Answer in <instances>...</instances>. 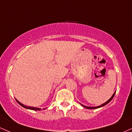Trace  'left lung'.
Returning <instances> with one entry per match:
<instances>
[{
  "label": "left lung",
  "mask_w": 132,
  "mask_h": 132,
  "mask_svg": "<svg viewBox=\"0 0 132 132\" xmlns=\"http://www.w3.org/2000/svg\"><path fill=\"white\" fill-rule=\"evenodd\" d=\"M115 93H116V92L114 93H113V95H112V96L110 98L109 100H108V101H106V102L105 103H104L103 104H102V105H100V106H93V107H90V106H85V105H82V104H81V105H82V106L83 107H85V108H87V109H96V108H101V107H102V106H105V105H107V104L108 103L110 102V101L111 100L113 99V97H114V96H115Z\"/></svg>",
  "instance_id": "left-lung-1"
}]
</instances>
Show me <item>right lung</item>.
Listing matches in <instances>:
<instances>
[{
  "mask_svg": "<svg viewBox=\"0 0 132 132\" xmlns=\"http://www.w3.org/2000/svg\"><path fill=\"white\" fill-rule=\"evenodd\" d=\"M15 100H16V101L17 103H18L20 105H21V106H22V107H24V108H27V109H29V110H41V108H36V107H32V106H26V105H23V104H22L21 102H19V101L18 100H16L15 99ZM43 110H45V108H44V109Z\"/></svg>",
  "mask_w": 132,
  "mask_h": 132,
  "instance_id": "add662e5",
  "label": "right lung"
}]
</instances>
